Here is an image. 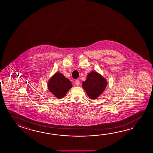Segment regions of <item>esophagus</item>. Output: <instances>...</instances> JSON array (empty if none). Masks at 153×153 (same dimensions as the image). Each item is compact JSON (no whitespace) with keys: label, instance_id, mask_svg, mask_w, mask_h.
Segmentation results:
<instances>
[{"label":"esophagus","instance_id":"34e87169","mask_svg":"<svg viewBox=\"0 0 153 153\" xmlns=\"http://www.w3.org/2000/svg\"><path fill=\"white\" fill-rule=\"evenodd\" d=\"M75 84L76 85H77V86H78V85L80 84V82H79V80H75Z\"/></svg>","mask_w":153,"mask_h":153}]
</instances>
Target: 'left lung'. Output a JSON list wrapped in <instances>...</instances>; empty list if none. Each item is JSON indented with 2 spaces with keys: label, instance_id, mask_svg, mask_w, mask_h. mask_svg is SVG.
I'll use <instances>...</instances> for the list:
<instances>
[{
  "label": "left lung",
  "instance_id": "left-lung-1",
  "mask_svg": "<svg viewBox=\"0 0 153 153\" xmlns=\"http://www.w3.org/2000/svg\"><path fill=\"white\" fill-rule=\"evenodd\" d=\"M83 88L91 99H96L103 92L107 80L97 72L92 71L88 74L86 80L83 82Z\"/></svg>",
  "mask_w": 153,
  "mask_h": 153
}]
</instances>
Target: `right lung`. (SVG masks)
Listing matches in <instances>:
<instances>
[{
	"label": "right lung",
	"mask_w": 153,
	"mask_h": 153,
	"mask_svg": "<svg viewBox=\"0 0 153 153\" xmlns=\"http://www.w3.org/2000/svg\"><path fill=\"white\" fill-rule=\"evenodd\" d=\"M71 88L70 80L59 73L53 75L48 84V90L59 99L63 98Z\"/></svg>",
	"instance_id": "add662e5"
}]
</instances>
